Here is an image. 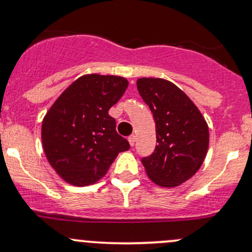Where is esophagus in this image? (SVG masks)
I'll return each mask as SVG.
<instances>
[{
  "label": "esophagus",
  "instance_id": "obj_1",
  "mask_svg": "<svg viewBox=\"0 0 252 252\" xmlns=\"http://www.w3.org/2000/svg\"><path fill=\"white\" fill-rule=\"evenodd\" d=\"M128 141H129V145L131 146H134L135 145V141H136V137L134 136V135H131V136H129V139H128Z\"/></svg>",
  "mask_w": 252,
  "mask_h": 252
}]
</instances>
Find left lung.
<instances>
[{
    "instance_id": "left-lung-1",
    "label": "left lung",
    "mask_w": 252,
    "mask_h": 252,
    "mask_svg": "<svg viewBox=\"0 0 252 252\" xmlns=\"http://www.w3.org/2000/svg\"><path fill=\"white\" fill-rule=\"evenodd\" d=\"M136 85L156 121L158 145L152 156L142 159L146 173L159 187L181 185L203 164L208 124L191 99L168 80L141 77Z\"/></svg>"
}]
</instances>
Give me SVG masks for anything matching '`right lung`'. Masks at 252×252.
<instances>
[{
	"mask_svg": "<svg viewBox=\"0 0 252 252\" xmlns=\"http://www.w3.org/2000/svg\"><path fill=\"white\" fill-rule=\"evenodd\" d=\"M126 77L87 74L56 99L41 123L46 159L61 178L75 187L94 184L118 153L130 148L109 115L128 87Z\"/></svg>",
	"mask_w": 252,
	"mask_h": 252,
	"instance_id": "right-lung-1",
	"label": "right lung"
}]
</instances>
